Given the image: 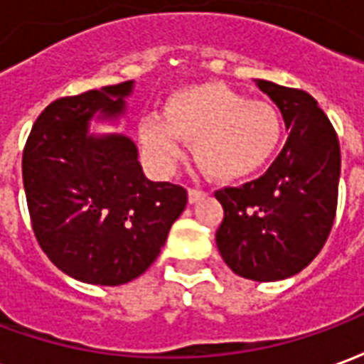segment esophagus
Returning a JSON list of instances; mask_svg holds the SVG:
<instances>
[{
  "mask_svg": "<svg viewBox=\"0 0 364 364\" xmlns=\"http://www.w3.org/2000/svg\"><path fill=\"white\" fill-rule=\"evenodd\" d=\"M203 197H206L205 191H198V189H189V203L191 205H195L197 200H200Z\"/></svg>",
  "mask_w": 364,
  "mask_h": 364,
  "instance_id": "esophagus-1",
  "label": "esophagus"
}]
</instances>
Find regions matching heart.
Instances as JSON below:
<instances>
[{
  "label": "heart",
  "mask_w": 364,
  "mask_h": 364,
  "mask_svg": "<svg viewBox=\"0 0 364 364\" xmlns=\"http://www.w3.org/2000/svg\"><path fill=\"white\" fill-rule=\"evenodd\" d=\"M282 138V117L267 101H250L220 82L169 93L161 122H146L140 142L159 169H171L191 144L195 164L218 183L242 181L267 166Z\"/></svg>",
  "instance_id": "obj_1"
}]
</instances>
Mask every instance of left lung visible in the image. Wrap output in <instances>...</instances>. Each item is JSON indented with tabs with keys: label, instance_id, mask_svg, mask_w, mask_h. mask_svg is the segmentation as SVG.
I'll use <instances>...</instances> for the list:
<instances>
[{
	"label": "left lung",
	"instance_id": "left-lung-1",
	"mask_svg": "<svg viewBox=\"0 0 364 364\" xmlns=\"http://www.w3.org/2000/svg\"><path fill=\"white\" fill-rule=\"evenodd\" d=\"M281 109L287 144L259 179L214 193L224 208L222 259L252 281L300 273L321 252L336 220L341 154L336 128L310 93L257 80Z\"/></svg>",
	"mask_w": 364,
	"mask_h": 364
}]
</instances>
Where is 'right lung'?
<instances>
[{"mask_svg":"<svg viewBox=\"0 0 364 364\" xmlns=\"http://www.w3.org/2000/svg\"><path fill=\"white\" fill-rule=\"evenodd\" d=\"M132 82L52 101L23 150V185L36 242L70 277L117 287L150 267L187 205V189L150 181L134 142L90 136L97 111L119 117Z\"/></svg>","mask_w":364,"mask_h":364,"instance_id":"right-lung-1","label":"right lung"}]
</instances>
